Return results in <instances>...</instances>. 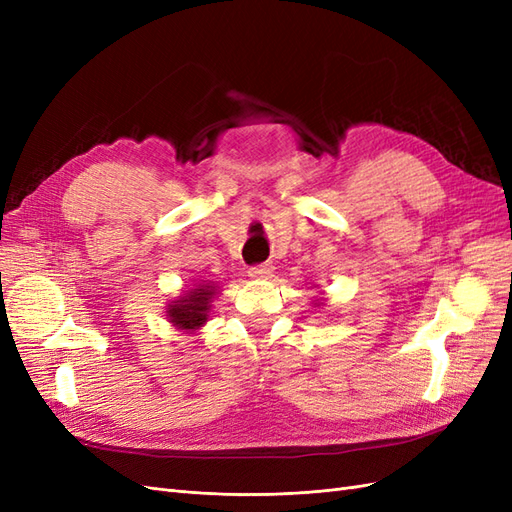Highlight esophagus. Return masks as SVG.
I'll return each instance as SVG.
<instances>
[{"label": "esophagus", "mask_w": 512, "mask_h": 512, "mask_svg": "<svg viewBox=\"0 0 512 512\" xmlns=\"http://www.w3.org/2000/svg\"><path fill=\"white\" fill-rule=\"evenodd\" d=\"M273 271H275V267L271 265V262H267V265L252 267L250 271H247V275H250L252 280H269V277H273Z\"/></svg>", "instance_id": "obj_1"}]
</instances>
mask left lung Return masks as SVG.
<instances>
[{
	"label": "left lung",
	"instance_id": "obj_1",
	"mask_svg": "<svg viewBox=\"0 0 512 512\" xmlns=\"http://www.w3.org/2000/svg\"><path fill=\"white\" fill-rule=\"evenodd\" d=\"M324 301H327V299H324V297H314L312 305H314V307H320V305H324Z\"/></svg>",
	"mask_w": 512,
	"mask_h": 512
}]
</instances>
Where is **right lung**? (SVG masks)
I'll return each instance as SVG.
<instances>
[{"label":"right lung","mask_w":512,"mask_h":512,"mask_svg":"<svg viewBox=\"0 0 512 512\" xmlns=\"http://www.w3.org/2000/svg\"><path fill=\"white\" fill-rule=\"evenodd\" d=\"M218 292L220 286L215 282H200L194 288L183 290L179 297L168 301L166 320L173 324L177 331L196 333L209 322L213 299Z\"/></svg>","instance_id":"obj_1"}]
</instances>
